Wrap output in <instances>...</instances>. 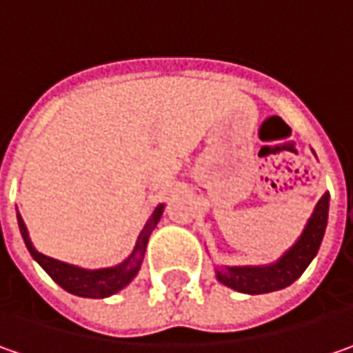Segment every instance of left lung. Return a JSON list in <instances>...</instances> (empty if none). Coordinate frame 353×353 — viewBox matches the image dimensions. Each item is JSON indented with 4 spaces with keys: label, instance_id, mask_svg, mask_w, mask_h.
<instances>
[{
    "label": "left lung",
    "instance_id": "left-lung-1",
    "mask_svg": "<svg viewBox=\"0 0 353 353\" xmlns=\"http://www.w3.org/2000/svg\"><path fill=\"white\" fill-rule=\"evenodd\" d=\"M330 193H324L316 203L314 213L306 223L299 241L272 265L265 267H223L215 270L217 281L237 292L245 294H265L272 290L286 288L299 279L312 263L324 239L328 223Z\"/></svg>",
    "mask_w": 353,
    "mask_h": 353
}]
</instances>
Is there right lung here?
I'll return each instance as SVG.
<instances>
[{
  "label": "right lung",
  "mask_w": 353,
  "mask_h": 353,
  "mask_svg": "<svg viewBox=\"0 0 353 353\" xmlns=\"http://www.w3.org/2000/svg\"><path fill=\"white\" fill-rule=\"evenodd\" d=\"M161 213H163V205H158L154 209V213L148 219L146 227L142 229L140 237L136 241L134 251L124 263L110 268H97V270L74 267V265H69V263H63V261H57V259H51L47 254L39 253L37 249L33 247L31 239H29L27 227H25L19 211H17V223H19V231H21V237H23L27 251L31 253V256L37 261L39 265L43 267V270L61 288H65L70 294L83 296V299H106L110 294H116L118 290H122L126 284H130L132 279L138 274V270L142 267V261H144V253H146L148 239H150L152 231L156 229V225L160 221Z\"/></svg>",
  "instance_id": "1"
}]
</instances>
